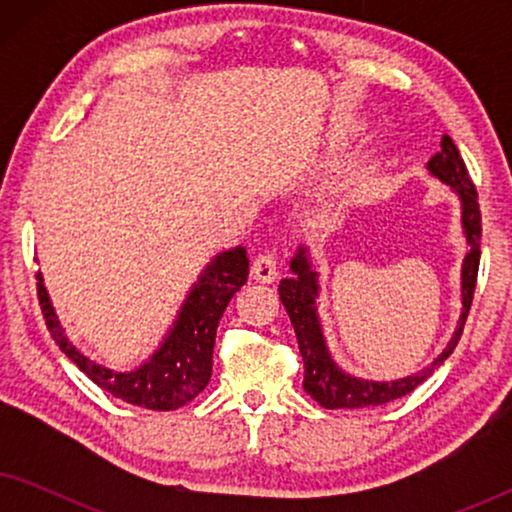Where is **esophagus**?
I'll return each instance as SVG.
<instances>
[{
	"mask_svg": "<svg viewBox=\"0 0 512 512\" xmlns=\"http://www.w3.org/2000/svg\"><path fill=\"white\" fill-rule=\"evenodd\" d=\"M251 277L256 279V282L261 284H270L277 279V258L275 254H270V251H265V254H258L254 258V263H251Z\"/></svg>",
	"mask_w": 512,
	"mask_h": 512,
	"instance_id": "obj_1",
	"label": "esophagus"
}]
</instances>
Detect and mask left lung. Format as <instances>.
I'll list each match as a JSON object with an SVG mask.
<instances>
[{
	"instance_id": "left-lung-1",
	"label": "left lung",
	"mask_w": 512,
	"mask_h": 512,
	"mask_svg": "<svg viewBox=\"0 0 512 512\" xmlns=\"http://www.w3.org/2000/svg\"><path fill=\"white\" fill-rule=\"evenodd\" d=\"M426 170H429L431 177H436L438 181H443L445 186H450L461 205V230H464V240L468 244V249L464 263H461V314L457 328H454L452 338L445 345L443 352L415 375L398 377V380L391 382L363 380V377L349 375L347 370H342L338 363H335L331 349L326 345L317 305L321 289L319 272L314 270L310 251H307L305 244H300L296 256L291 258L293 275L279 282V298H282L286 312H289L293 331H296L298 338L300 356H303L305 363L303 389L321 405V408H370V405H384L410 394V391L417 389L426 377L436 373V368L454 352L461 333H464V324L473 303L480 265L482 226L478 193H475L473 181L468 177V170L464 160L459 156V149L447 135L443 137V142H440V151L426 163Z\"/></svg>"
}]
</instances>
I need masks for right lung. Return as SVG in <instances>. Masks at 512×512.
I'll return each mask as SVG.
<instances>
[{"instance_id": "1", "label": "right lung", "mask_w": 512, "mask_h": 512, "mask_svg": "<svg viewBox=\"0 0 512 512\" xmlns=\"http://www.w3.org/2000/svg\"><path fill=\"white\" fill-rule=\"evenodd\" d=\"M247 277V249L233 247L216 254L200 272L198 282L191 286L179 307L177 319L167 328L156 352L132 370L107 368L76 349L55 314L41 272H37V293L53 340L97 387L139 408L177 410L191 403L209 384L219 319L230 298L247 282Z\"/></svg>"}]
</instances>
